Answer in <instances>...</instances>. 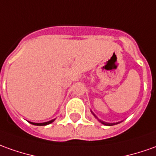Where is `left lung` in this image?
Listing matches in <instances>:
<instances>
[{
	"label": "left lung",
	"instance_id": "1",
	"mask_svg": "<svg viewBox=\"0 0 156 156\" xmlns=\"http://www.w3.org/2000/svg\"><path fill=\"white\" fill-rule=\"evenodd\" d=\"M92 114H93V113H92ZM93 115H94V116H95L97 118V116H96V115H94V114H93ZM98 121H99V120H98ZM100 121L102 124H104V125H106V126H113V125H115V123H107V122H105V121Z\"/></svg>",
	"mask_w": 156,
	"mask_h": 156
}]
</instances>
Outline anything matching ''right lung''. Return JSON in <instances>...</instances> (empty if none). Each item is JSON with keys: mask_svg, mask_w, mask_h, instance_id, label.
I'll list each match as a JSON object with an SVG mask.
<instances>
[{"mask_svg": "<svg viewBox=\"0 0 156 156\" xmlns=\"http://www.w3.org/2000/svg\"><path fill=\"white\" fill-rule=\"evenodd\" d=\"M54 121H55V119H54V120H51V121H47V122H43V123H35V122H30V121H29V122L35 126H46V125H48V124H51V122H53Z\"/></svg>", "mask_w": 156, "mask_h": 156, "instance_id": "add662e5", "label": "right lung"}]
</instances>
